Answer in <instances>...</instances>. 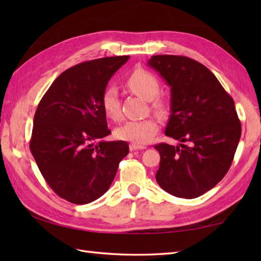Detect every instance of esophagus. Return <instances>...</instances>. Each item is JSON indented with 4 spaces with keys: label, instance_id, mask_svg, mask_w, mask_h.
I'll return each mask as SVG.
<instances>
[{
    "label": "esophagus",
    "instance_id": "obj_1",
    "mask_svg": "<svg viewBox=\"0 0 261 261\" xmlns=\"http://www.w3.org/2000/svg\"><path fill=\"white\" fill-rule=\"evenodd\" d=\"M130 150L131 151H135V150H141V149H146V146H139V145H136V143H130Z\"/></svg>",
    "mask_w": 261,
    "mask_h": 261
}]
</instances>
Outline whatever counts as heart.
Returning a JSON list of instances; mask_svg holds the SVG:
<instances>
[{"label":"heart","mask_w":261,"mask_h":261,"mask_svg":"<svg viewBox=\"0 0 261 261\" xmlns=\"http://www.w3.org/2000/svg\"><path fill=\"white\" fill-rule=\"evenodd\" d=\"M126 86L138 96L151 101V107L160 115L167 113V103L164 99L157 98L160 91V84L157 77L145 69H136L126 80ZM102 109L110 119L119 121L122 118L119 93L115 87H110L102 95ZM159 129L158 121L154 118L142 120H131L119 126L115 130V136L121 140L130 141L136 145H146L150 141Z\"/></svg>","instance_id":"1"}]
</instances>
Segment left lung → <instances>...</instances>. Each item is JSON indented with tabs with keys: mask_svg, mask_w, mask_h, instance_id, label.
I'll use <instances>...</instances> for the list:
<instances>
[{
	"mask_svg": "<svg viewBox=\"0 0 261 261\" xmlns=\"http://www.w3.org/2000/svg\"><path fill=\"white\" fill-rule=\"evenodd\" d=\"M170 87V116L165 135L178 146L159 143L156 180L176 197L195 198L228 173L241 137L234 102L215 75L184 56L158 55L148 60Z\"/></svg>",
	"mask_w": 261,
	"mask_h": 261,
	"instance_id": "left-lung-1",
	"label": "left lung"
}]
</instances>
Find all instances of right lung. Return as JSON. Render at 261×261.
Here are the masks:
<instances>
[{"mask_svg":"<svg viewBox=\"0 0 261 261\" xmlns=\"http://www.w3.org/2000/svg\"><path fill=\"white\" fill-rule=\"evenodd\" d=\"M129 58L105 57L70 67L38 105L30 150L48 185L70 203L101 197L129 153L125 141L102 140L111 131L101 104L111 77Z\"/></svg>","mask_w":261,"mask_h":261,"instance_id":"right-lung-1","label":"right lung"}]
</instances>
